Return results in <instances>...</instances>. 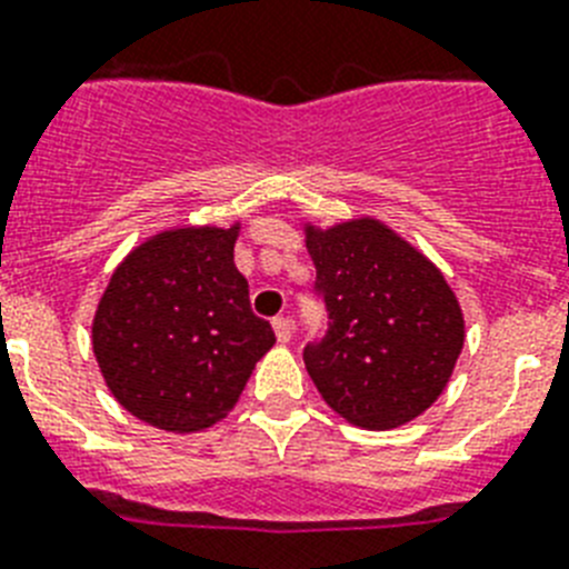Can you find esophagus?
Returning <instances> with one entry per match:
<instances>
[{
  "label": "esophagus",
  "instance_id": "esophagus-1",
  "mask_svg": "<svg viewBox=\"0 0 569 569\" xmlns=\"http://www.w3.org/2000/svg\"><path fill=\"white\" fill-rule=\"evenodd\" d=\"M273 331H276V340L279 342H288L290 337H293V326H290V319H284V317L273 319Z\"/></svg>",
  "mask_w": 569,
  "mask_h": 569
}]
</instances>
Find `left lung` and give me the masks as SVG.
Here are the masks:
<instances>
[{
  "mask_svg": "<svg viewBox=\"0 0 569 569\" xmlns=\"http://www.w3.org/2000/svg\"><path fill=\"white\" fill-rule=\"evenodd\" d=\"M328 305V335L305 346L322 401L355 427L419 419L448 387L465 346L459 299L439 267L383 220L302 223Z\"/></svg>",
  "mask_w": 569,
  "mask_h": 569,
  "instance_id": "1",
  "label": "left lung"
}]
</instances>
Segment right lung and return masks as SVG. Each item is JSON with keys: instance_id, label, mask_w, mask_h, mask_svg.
<instances>
[{"instance_id": "right-lung-1", "label": "right lung", "mask_w": 569, "mask_h": 569, "mask_svg": "<svg viewBox=\"0 0 569 569\" xmlns=\"http://www.w3.org/2000/svg\"><path fill=\"white\" fill-rule=\"evenodd\" d=\"M232 227H168L112 270L92 351L112 398L144 425L197 433L227 419L276 335L250 308Z\"/></svg>"}]
</instances>
